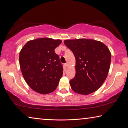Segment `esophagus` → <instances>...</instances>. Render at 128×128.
I'll list each match as a JSON object with an SVG mask.
<instances>
[{
  "label": "esophagus",
  "instance_id": "34e87169",
  "mask_svg": "<svg viewBox=\"0 0 128 128\" xmlns=\"http://www.w3.org/2000/svg\"><path fill=\"white\" fill-rule=\"evenodd\" d=\"M65 66H66V68H67L69 67V65L68 63H66V64H65Z\"/></svg>",
  "mask_w": 128,
  "mask_h": 128
}]
</instances>
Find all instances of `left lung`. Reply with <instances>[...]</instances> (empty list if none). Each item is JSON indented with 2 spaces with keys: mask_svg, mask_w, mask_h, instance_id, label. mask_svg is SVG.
Instances as JSON below:
<instances>
[{
  "mask_svg": "<svg viewBox=\"0 0 128 128\" xmlns=\"http://www.w3.org/2000/svg\"><path fill=\"white\" fill-rule=\"evenodd\" d=\"M76 58V74L70 80L72 90L87 95L96 91L103 84L110 68L111 54L100 41L77 38L64 41Z\"/></svg>",
  "mask_w": 128,
  "mask_h": 128,
  "instance_id": "1",
  "label": "left lung"
}]
</instances>
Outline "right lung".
I'll return each instance as SVG.
<instances>
[{
  "mask_svg": "<svg viewBox=\"0 0 128 128\" xmlns=\"http://www.w3.org/2000/svg\"><path fill=\"white\" fill-rule=\"evenodd\" d=\"M60 39L38 38L28 41L20 50L19 64L28 86L42 94L56 90L63 74V68L54 49Z\"/></svg>",
  "mask_w": 128,
  "mask_h": 128,
  "instance_id": "right-lung-1",
  "label": "right lung"
}]
</instances>
